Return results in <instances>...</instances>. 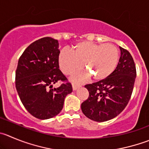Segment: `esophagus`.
<instances>
[{"instance_id":"obj_1","label":"esophagus","mask_w":149,"mask_h":149,"mask_svg":"<svg viewBox=\"0 0 149 149\" xmlns=\"http://www.w3.org/2000/svg\"><path fill=\"white\" fill-rule=\"evenodd\" d=\"M79 87H80V86H77V85H72V89H73V91H76Z\"/></svg>"}]
</instances>
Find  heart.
I'll return each instance as SVG.
<instances>
[{"label": "heart", "instance_id": "b5f03b06", "mask_svg": "<svg viewBox=\"0 0 149 149\" xmlns=\"http://www.w3.org/2000/svg\"><path fill=\"white\" fill-rule=\"evenodd\" d=\"M118 61V50L111 44H97L81 42L76 44L72 52L63 49L59 53L58 63L65 74H71L83 66L87 68L93 79L101 80L107 78L116 69ZM90 77L80 71L72 77L76 83H84Z\"/></svg>", "mask_w": 149, "mask_h": 149}]
</instances>
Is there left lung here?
<instances>
[{
	"label": "left lung",
	"mask_w": 149,
	"mask_h": 149,
	"mask_svg": "<svg viewBox=\"0 0 149 149\" xmlns=\"http://www.w3.org/2000/svg\"><path fill=\"white\" fill-rule=\"evenodd\" d=\"M119 47L121 56L113 73L104 80L85 86L89 97L81 104V110L94 121L103 122L116 117L131 97L136 78L135 64L129 51Z\"/></svg>",
	"instance_id": "obj_1"
}]
</instances>
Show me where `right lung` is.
I'll return each mask as SVG.
<instances>
[{
  "instance_id": "add662e5",
  "label": "right lung",
  "mask_w": 149,
  "mask_h": 149,
  "mask_svg": "<svg viewBox=\"0 0 149 149\" xmlns=\"http://www.w3.org/2000/svg\"><path fill=\"white\" fill-rule=\"evenodd\" d=\"M58 40L44 37L29 45L18 61L15 85L22 104L39 119L57 116L72 87L59 69ZM58 80L66 83L52 89ZM51 89H49V88Z\"/></svg>"
}]
</instances>
